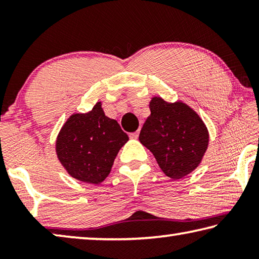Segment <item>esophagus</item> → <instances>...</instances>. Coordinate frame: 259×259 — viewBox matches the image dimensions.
<instances>
[{
    "label": "esophagus",
    "instance_id": "esophagus-1",
    "mask_svg": "<svg viewBox=\"0 0 259 259\" xmlns=\"http://www.w3.org/2000/svg\"><path fill=\"white\" fill-rule=\"evenodd\" d=\"M129 136H130L131 139H137L138 136H139V131H136V133H131Z\"/></svg>",
    "mask_w": 259,
    "mask_h": 259
}]
</instances>
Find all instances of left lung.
<instances>
[{"mask_svg": "<svg viewBox=\"0 0 259 259\" xmlns=\"http://www.w3.org/2000/svg\"><path fill=\"white\" fill-rule=\"evenodd\" d=\"M151 115L139 142L148 148L166 176L181 179L198 168L209 144V133L198 113L183 102L161 97L150 102Z\"/></svg>", "mask_w": 259, "mask_h": 259, "instance_id": "left-lung-1", "label": "left lung"}]
</instances>
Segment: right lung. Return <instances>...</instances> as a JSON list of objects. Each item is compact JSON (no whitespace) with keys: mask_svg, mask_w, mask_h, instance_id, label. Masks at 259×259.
<instances>
[{"mask_svg":"<svg viewBox=\"0 0 259 259\" xmlns=\"http://www.w3.org/2000/svg\"><path fill=\"white\" fill-rule=\"evenodd\" d=\"M129 137L117 121L105 115L98 102L88 113H74L56 140L58 160L69 176L98 185L111 172L114 160Z\"/></svg>","mask_w":259,"mask_h":259,"instance_id":"1","label":"right lung"}]
</instances>
